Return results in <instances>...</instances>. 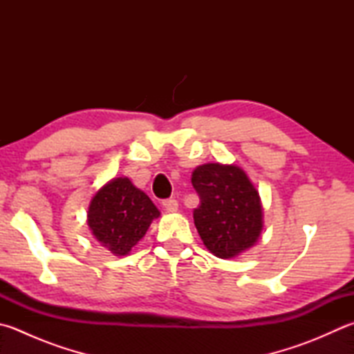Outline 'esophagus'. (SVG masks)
Listing matches in <instances>:
<instances>
[{
    "mask_svg": "<svg viewBox=\"0 0 354 354\" xmlns=\"http://www.w3.org/2000/svg\"><path fill=\"white\" fill-rule=\"evenodd\" d=\"M163 208L168 212H177L178 209V202L174 198H168L163 202Z\"/></svg>",
    "mask_w": 354,
    "mask_h": 354,
    "instance_id": "34e87169",
    "label": "esophagus"
}]
</instances>
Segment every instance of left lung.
I'll use <instances>...</instances> for the list:
<instances>
[{"label": "left lung", "mask_w": 354, "mask_h": 354, "mask_svg": "<svg viewBox=\"0 0 354 354\" xmlns=\"http://www.w3.org/2000/svg\"><path fill=\"white\" fill-rule=\"evenodd\" d=\"M200 197L194 223L203 245L220 259H232L254 246L263 228L259 192L243 169L206 163L191 177Z\"/></svg>", "instance_id": "obj_1"}]
</instances>
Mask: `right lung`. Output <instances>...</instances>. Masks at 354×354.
I'll list each match as a JSON object with an SVG mask.
<instances>
[{"mask_svg": "<svg viewBox=\"0 0 354 354\" xmlns=\"http://www.w3.org/2000/svg\"><path fill=\"white\" fill-rule=\"evenodd\" d=\"M160 216L157 206L128 177H117L92 197L88 225L97 242L112 254L126 256Z\"/></svg>", "mask_w": 354, "mask_h": 354, "instance_id": "obj_1", "label": "right lung"}]
</instances>
